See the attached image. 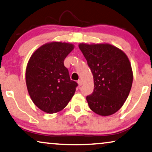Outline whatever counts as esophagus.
Instances as JSON below:
<instances>
[{
  "label": "esophagus",
  "mask_w": 152,
  "mask_h": 152,
  "mask_svg": "<svg viewBox=\"0 0 152 152\" xmlns=\"http://www.w3.org/2000/svg\"><path fill=\"white\" fill-rule=\"evenodd\" d=\"M77 83H78L79 86H82V81L81 80H78V81H77Z\"/></svg>",
  "instance_id": "obj_1"
}]
</instances>
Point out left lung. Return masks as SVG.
<instances>
[{
	"mask_svg": "<svg viewBox=\"0 0 152 152\" xmlns=\"http://www.w3.org/2000/svg\"><path fill=\"white\" fill-rule=\"evenodd\" d=\"M94 80L86 97L90 109L102 116L112 115L124 104L132 88L133 72L127 56L110 44L79 45Z\"/></svg>",
	"mask_w": 152,
	"mask_h": 152,
	"instance_id": "obj_1",
	"label": "left lung"
}]
</instances>
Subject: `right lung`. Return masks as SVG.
<instances>
[{"label":"right lung","mask_w":152,"mask_h":152,"mask_svg":"<svg viewBox=\"0 0 152 152\" xmlns=\"http://www.w3.org/2000/svg\"><path fill=\"white\" fill-rule=\"evenodd\" d=\"M74 48L70 43L52 42L32 54L26 68L29 95L37 107L48 113L61 111L75 94L78 84L70 80L64 61Z\"/></svg>","instance_id":"right-lung-1"}]
</instances>
